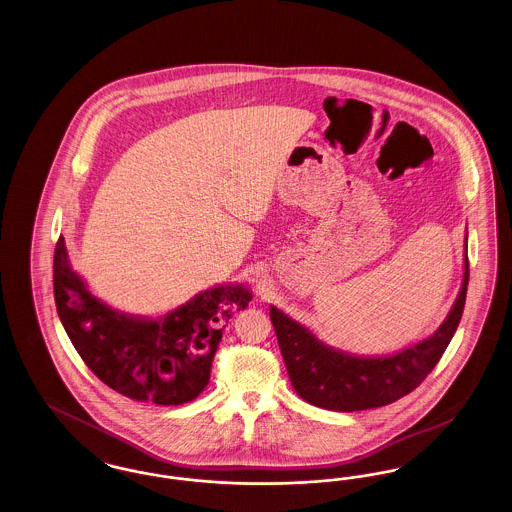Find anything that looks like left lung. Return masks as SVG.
Listing matches in <instances>:
<instances>
[{"label":"left lung","mask_w":512,"mask_h":512,"mask_svg":"<svg viewBox=\"0 0 512 512\" xmlns=\"http://www.w3.org/2000/svg\"><path fill=\"white\" fill-rule=\"evenodd\" d=\"M464 236V251L468 249ZM468 286V255L464 253L461 292L438 330L413 345L380 357H363L326 345L297 320L274 305L270 320L288 368L293 390L307 403L328 411L353 413L390 405L411 393L438 365L461 317Z\"/></svg>","instance_id":"1"}]
</instances>
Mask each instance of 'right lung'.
I'll use <instances>...</instances> for the list:
<instances>
[{
	"instance_id": "add662e5",
	"label": "right lung",
	"mask_w": 512,
	"mask_h": 512,
	"mask_svg": "<svg viewBox=\"0 0 512 512\" xmlns=\"http://www.w3.org/2000/svg\"><path fill=\"white\" fill-rule=\"evenodd\" d=\"M55 307L82 361L122 395L182 405L207 388L213 357L232 309H245L251 293L222 284L194 295L163 317H134L103 303L71 267L65 238L53 257Z\"/></svg>"
}]
</instances>
